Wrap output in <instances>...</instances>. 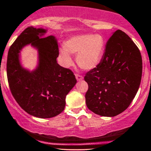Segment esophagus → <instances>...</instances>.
<instances>
[{"mask_svg":"<svg viewBox=\"0 0 151 151\" xmlns=\"http://www.w3.org/2000/svg\"><path fill=\"white\" fill-rule=\"evenodd\" d=\"M76 79L78 80V81H81V80L83 79V77L79 74H76Z\"/></svg>","mask_w":151,"mask_h":151,"instance_id":"1","label":"esophagus"}]
</instances>
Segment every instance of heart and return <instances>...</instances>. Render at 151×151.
<instances>
[{
	"label": "heart",
	"mask_w": 151,
	"mask_h": 151,
	"mask_svg": "<svg viewBox=\"0 0 151 151\" xmlns=\"http://www.w3.org/2000/svg\"><path fill=\"white\" fill-rule=\"evenodd\" d=\"M104 40L100 35H80L66 40L64 49L59 51L60 57L65 66L72 63L68 53L76 54V63L84 70H91L98 65L104 51Z\"/></svg>",
	"instance_id": "obj_1"
}]
</instances>
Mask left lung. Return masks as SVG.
Returning <instances> with one entry per match:
<instances>
[{
  "label": "left lung",
  "mask_w": 151,
  "mask_h": 151,
  "mask_svg": "<svg viewBox=\"0 0 151 151\" xmlns=\"http://www.w3.org/2000/svg\"><path fill=\"white\" fill-rule=\"evenodd\" d=\"M142 76V58L128 35L116 31L108 40L100 63L85 74V102L91 111L112 117L129 107Z\"/></svg>",
  "instance_id": "obj_1"
}]
</instances>
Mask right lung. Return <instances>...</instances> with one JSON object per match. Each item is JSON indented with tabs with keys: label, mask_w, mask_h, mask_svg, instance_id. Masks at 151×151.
Masks as SVG:
<instances>
[{
	"label": "right lung",
	"mask_w": 151,
	"mask_h": 151,
	"mask_svg": "<svg viewBox=\"0 0 151 151\" xmlns=\"http://www.w3.org/2000/svg\"><path fill=\"white\" fill-rule=\"evenodd\" d=\"M46 32L41 28H26L10 46L6 61L13 97L26 113L41 119L54 117L63 111L66 95L77 82L70 69L57 63V41L54 36L41 38ZM28 44L39 52L38 66L32 72L22 68L19 61L21 50Z\"/></svg>",
	"instance_id": "obj_1"
}]
</instances>
